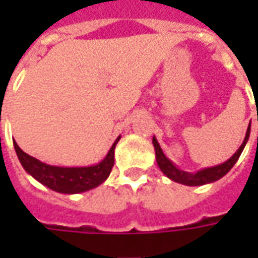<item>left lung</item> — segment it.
<instances>
[{"mask_svg":"<svg viewBox=\"0 0 258 258\" xmlns=\"http://www.w3.org/2000/svg\"><path fill=\"white\" fill-rule=\"evenodd\" d=\"M250 137V124L247 127V131H246V135H244V140L242 142V145L239 146V149L232 156L228 159L227 162L221 163V164H217V166H213V167H206L202 168V170H198L196 173H189V171H184L181 170L178 166H175L170 159H168L164 153H163L162 148L157 142L156 137L153 135L152 138V144H153V148H155V153H156V162L159 168L162 170V173L170 178L174 182H178V184L188 185V186H200V185L211 184L214 181H218L220 178H222L225 174L231 170V168L235 166V163L238 162L240 153L243 152L244 146L247 144Z\"/></svg>","mask_w":258,"mask_h":258,"instance_id":"8db88e82","label":"left lung"}]
</instances>
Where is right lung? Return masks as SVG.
<instances>
[{
  "label": "right lung",
  "instance_id": "right-lung-1",
  "mask_svg": "<svg viewBox=\"0 0 258 258\" xmlns=\"http://www.w3.org/2000/svg\"><path fill=\"white\" fill-rule=\"evenodd\" d=\"M120 138L121 137L118 135L116 141L113 142L112 148L107 152V155L101 162L92 166H83V167H62V166L47 164L25 153L16 142L14 146L16 155L19 157L20 164L23 166L26 173L30 174L40 184L55 192L74 195L94 189L106 181L112 171L113 163H114V148Z\"/></svg>",
  "mask_w": 258,
  "mask_h": 258
}]
</instances>
